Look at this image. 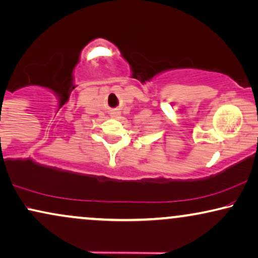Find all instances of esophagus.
Returning <instances> with one entry per match:
<instances>
[{
  "instance_id": "obj_1",
  "label": "esophagus",
  "mask_w": 258,
  "mask_h": 258,
  "mask_svg": "<svg viewBox=\"0 0 258 258\" xmlns=\"http://www.w3.org/2000/svg\"><path fill=\"white\" fill-rule=\"evenodd\" d=\"M119 115H120V112H113V113H112L113 118H118Z\"/></svg>"
}]
</instances>
